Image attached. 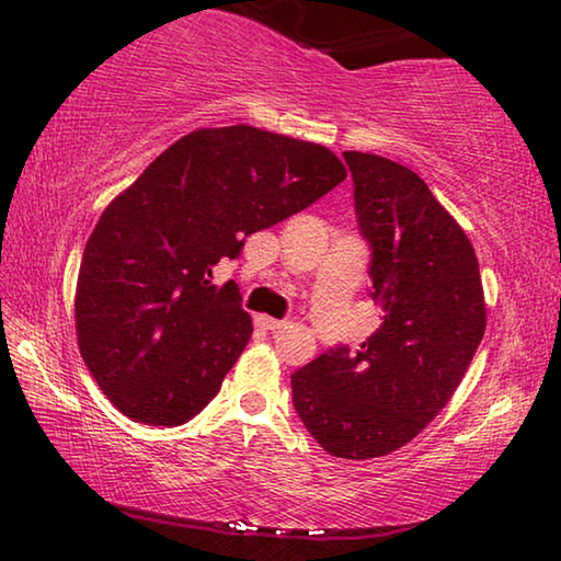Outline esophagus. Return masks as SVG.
<instances>
[{
  "label": "esophagus",
  "instance_id": "34e87169",
  "mask_svg": "<svg viewBox=\"0 0 561 561\" xmlns=\"http://www.w3.org/2000/svg\"><path fill=\"white\" fill-rule=\"evenodd\" d=\"M257 327H262L264 331H277L284 327L282 319H272V317H257Z\"/></svg>",
  "mask_w": 561,
  "mask_h": 561
}]
</instances>
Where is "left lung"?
Returning <instances> with one entry per match:
<instances>
[{
	"mask_svg": "<svg viewBox=\"0 0 561 561\" xmlns=\"http://www.w3.org/2000/svg\"><path fill=\"white\" fill-rule=\"evenodd\" d=\"M381 327L291 374L304 428L334 458L368 460L413 440L460 386L485 334L478 257L411 168L346 150Z\"/></svg>",
	"mask_w": 561,
	"mask_h": 561,
	"instance_id": "1",
	"label": "left lung"
}]
</instances>
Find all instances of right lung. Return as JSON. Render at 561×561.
<instances>
[{"mask_svg": "<svg viewBox=\"0 0 561 561\" xmlns=\"http://www.w3.org/2000/svg\"><path fill=\"white\" fill-rule=\"evenodd\" d=\"M344 178L324 146L252 126L203 128L103 210L83 250L76 331L123 415L175 428L213 401L252 336L240 289H217L213 267Z\"/></svg>", "mask_w": 561, "mask_h": 561, "instance_id": "right-lung-1", "label": "right lung"}]
</instances>
